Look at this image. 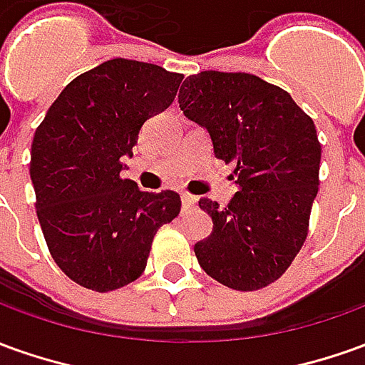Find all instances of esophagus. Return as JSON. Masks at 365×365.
Returning <instances> with one entry per match:
<instances>
[{"instance_id":"esophagus-1","label":"esophagus","mask_w":365,"mask_h":365,"mask_svg":"<svg viewBox=\"0 0 365 365\" xmlns=\"http://www.w3.org/2000/svg\"><path fill=\"white\" fill-rule=\"evenodd\" d=\"M182 205L183 209H190L195 205V197L193 195H190V193H182Z\"/></svg>"}]
</instances>
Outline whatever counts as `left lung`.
<instances>
[{"mask_svg":"<svg viewBox=\"0 0 365 365\" xmlns=\"http://www.w3.org/2000/svg\"><path fill=\"white\" fill-rule=\"evenodd\" d=\"M178 98L207 128L215 158L235 164L239 185L225 207L200 200L213 231L195 243V257L229 289H264L307 241L322 154L314 122L287 91L249 73L201 71L183 81Z\"/></svg>","mask_w":365,"mask_h":365,"instance_id":"1","label":"left lung"}]
</instances>
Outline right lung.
Segmentation results:
<instances>
[{
	"instance_id": "1",
	"label": "right lung",
	"mask_w": 365,
	"mask_h": 365,
	"mask_svg": "<svg viewBox=\"0 0 365 365\" xmlns=\"http://www.w3.org/2000/svg\"><path fill=\"white\" fill-rule=\"evenodd\" d=\"M183 75L110 58L73 78L31 144L35 207L58 269L76 284L110 292L146 269L158 229L180 215L172 190L140 191L120 175L142 124L174 103Z\"/></svg>"
}]
</instances>
